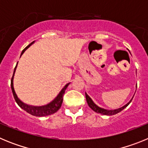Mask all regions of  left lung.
Listing matches in <instances>:
<instances>
[{"label": "left lung", "instance_id": "8db88e82", "mask_svg": "<svg viewBox=\"0 0 148 148\" xmlns=\"http://www.w3.org/2000/svg\"><path fill=\"white\" fill-rule=\"evenodd\" d=\"M85 96H86L87 102V104H88L89 107H90V108H91L92 110L95 111V112H96V113H101V114H102V115H107V116H113V115H115V114H116V113H119V112H121V110H123L125 109L126 107H127V106L129 105V104L131 102L132 99H133V97L132 98L131 100H130V101L127 103V104H126L125 106L121 107V108H119V109L106 110V109H104V108H100V107H99V106L96 105V104L93 102V101L91 99V98H90V96L87 95V92H85ZM133 96H134V95H133Z\"/></svg>", "mask_w": 148, "mask_h": 148}]
</instances>
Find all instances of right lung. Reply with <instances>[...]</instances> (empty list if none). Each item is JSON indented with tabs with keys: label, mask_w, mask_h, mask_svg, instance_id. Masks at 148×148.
Here are the masks:
<instances>
[{
	"label": "right lung",
	"mask_w": 148,
	"mask_h": 148,
	"mask_svg": "<svg viewBox=\"0 0 148 148\" xmlns=\"http://www.w3.org/2000/svg\"><path fill=\"white\" fill-rule=\"evenodd\" d=\"M34 41L31 43L30 44H29L27 47L22 51L21 56L22 55H23V53L25 52L26 49H27V48L29 47L30 46L32 45ZM17 64H18V63H17ZM17 64L15 67L14 73H13L12 78L11 79V89H12V91L13 96H14V98H15V101H16L17 104H18V106H19L21 108H22L23 110L27 111V113H29V114L35 116H39V117H40V116H49V115H52L53 114V113H56V112H57V111H58V110L60 109V108L61 107V104H62V102H63V96H64L65 90H66V89L67 88L68 85L70 84V83L66 84V85L64 87V88L61 90V92L58 93V95H57V97H56L54 100L52 101L50 103H49V104H46V105H44V106H39V107H38V106L28 105V104L23 103V101H21L20 99H18V97L17 96L16 93H15V90H14V87H13V78H14L15 72V70H16Z\"/></svg>",
	"instance_id": "add662e5"
}]
</instances>
